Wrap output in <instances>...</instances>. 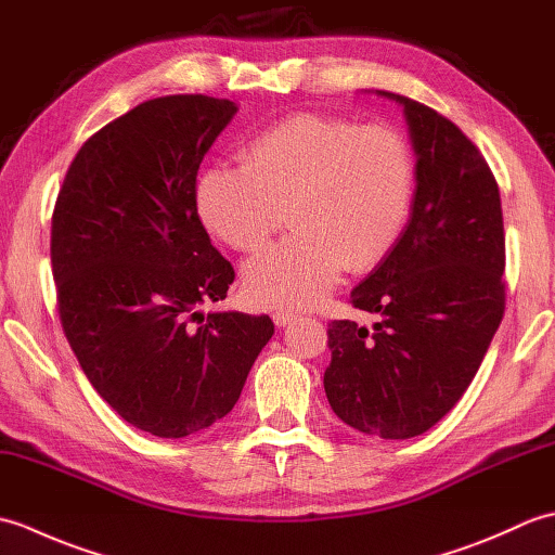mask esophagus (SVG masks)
Wrapping results in <instances>:
<instances>
[{"label": "esophagus", "instance_id": "1", "mask_svg": "<svg viewBox=\"0 0 555 555\" xmlns=\"http://www.w3.org/2000/svg\"><path fill=\"white\" fill-rule=\"evenodd\" d=\"M271 320H274L276 326H286V324H291L293 320H298V312H293V310H276L274 314H271Z\"/></svg>", "mask_w": 555, "mask_h": 555}]
</instances>
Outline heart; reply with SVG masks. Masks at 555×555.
I'll list each match as a JSON object with an SVG mask.
<instances>
[{
	"label": "heart",
	"instance_id": "obj_1",
	"mask_svg": "<svg viewBox=\"0 0 555 555\" xmlns=\"http://www.w3.org/2000/svg\"><path fill=\"white\" fill-rule=\"evenodd\" d=\"M415 193V152L398 128L300 112L247 140L243 167L205 171L195 203L238 253L259 250L288 207L296 233L255 257L243 286L267 308H308L344 269L370 271L396 250Z\"/></svg>",
	"mask_w": 555,
	"mask_h": 555
}]
</instances>
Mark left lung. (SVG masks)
Wrapping results in <instances>:
<instances>
[{"mask_svg": "<svg viewBox=\"0 0 555 555\" xmlns=\"http://www.w3.org/2000/svg\"><path fill=\"white\" fill-rule=\"evenodd\" d=\"M379 95L403 104L415 207L396 250L350 293L379 322L328 324L324 391L352 429L410 439L463 398L487 356L505 312V233L499 183L473 140L427 104Z\"/></svg>", "mask_w": 555, "mask_h": 555, "instance_id": "left-lung-1", "label": "left lung"}]
</instances>
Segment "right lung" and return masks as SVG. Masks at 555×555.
I'll return each mask as SVG.
<instances>
[{"label":"right lung","instance_id":"obj_1","mask_svg":"<svg viewBox=\"0 0 555 555\" xmlns=\"http://www.w3.org/2000/svg\"><path fill=\"white\" fill-rule=\"evenodd\" d=\"M235 104L167 95L90 135L52 215L56 310L70 350L119 415L162 439L229 415L267 314L197 308L227 298L235 271L197 215V169Z\"/></svg>","mask_w":555,"mask_h":555}]
</instances>
